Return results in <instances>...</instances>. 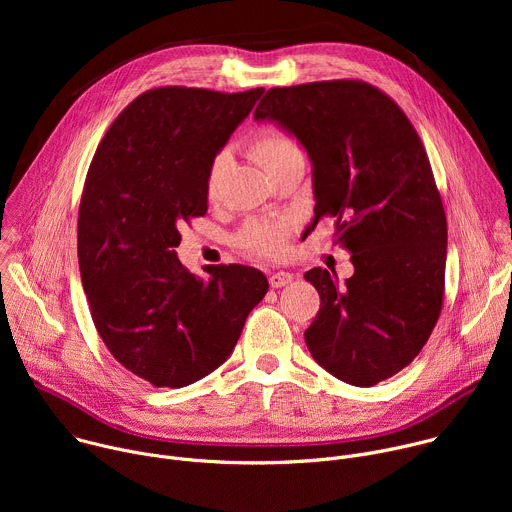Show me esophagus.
<instances>
[{
    "label": "esophagus",
    "instance_id": "obj_1",
    "mask_svg": "<svg viewBox=\"0 0 512 512\" xmlns=\"http://www.w3.org/2000/svg\"><path fill=\"white\" fill-rule=\"evenodd\" d=\"M294 281V275L291 273H287V271H277V273H271L269 275V285L271 287H283V285H287V283H291Z\"/></svg>",
    "mask_w": 512,
    "mask_h": 512
}]
</instances>
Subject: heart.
I'll use <instances>...</instances> for the list:
<instances>
[{
    "label": "heart",
    "mask_w": 512,
    "mask_h": 512,
    "mask_svg": "<svg viewBox=\"0 0 512 512\" xmlns=\"http://www.w3.org/2000/svg\"><path fill=\"white\" fill-rule=\"evenodd\" d=\"M249 156L271 176L277 170L294 164V162H304L300 145L296 139L287 135L281 129L275 127H265L259 129L251 139H249ZM229 168V154L227 152H218L206 172V198L214 200L221 192V184L225 178V172ZM239 245L257 257L265 259H277L285 253V229L279 225H269V223H255L249 225L241 235H239Z\"/></svg>",
    "instance_id": "b5f03b06"
}]
</instances>
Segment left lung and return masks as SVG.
I'll return each mask as SVG.
<instances>
[{
    "mask_svg": "<svg viewBox=\"0 0 512 512\" xmlns=\"http://www.w3.org/2000/svg\"><path fill=\"white\" fill-rule=\"evenodd\" d=\"M314 164V223L330 218L352 277L314 267L320 310L304 332L336 379L373 387L421 352L444 304L448 225L423 143L403 109L354 79L275 87L255 109Z\"/></svg>",
    "mask_w": 512,
    "mask_h": 512,
    "instance_id": "obj_1",
    "label": "left lung"
}]
</instances>
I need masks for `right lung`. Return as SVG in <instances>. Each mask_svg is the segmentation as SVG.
I'll return each instance as SVG.
<instances>
[{"instance_id":"add662e5","label":"right lung","mask_w":512,"mask_h":512,"mask_svg":"<svg viewBox=\"0 0 512 512\" xmlns=\"http://www.w3.org/2000/svg\"><path fill=\"white\" fill-rule=\"evenodd\" d=\"M263 89L160 87L111 123L79 206V267L99 336L127 371L180 389L231 356L267 277L247 265L190 273L180 227L208 208L206 172Z\"/></svg>"}]
</instances>
